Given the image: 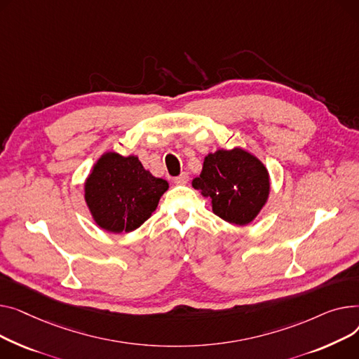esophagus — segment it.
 Instances as JSON below:
<instances>
[{
	"label": "esophagus",
	"mask_w": 359,
	"mask_h": 359,
	"mask_svg": "<svg viewBox=\"0 0 359 359\" xmlns=\"http://www.w3.org/2000/svg\"><path fill=\"white\" fill-rule=\"evenodd\" d=\"M175 184H187L188 182V174L187 172H181V175L174 178Z\"/></svg>",
	"instance_id": "esophagus-1"
}]
</instances>
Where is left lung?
Wrapping results in <instances>:
<instances>
[{
    "label": "left lung",
    "instance_id": "1",
    "mask_svg": "<svg viewBox=\"0 0 359 359\" xmlns=\"http://www.w3.org/2000/svg\"><path fill=\"white\" fill-rule=\"evenodd\" d=\"M193 187L212 200L213 213L245 226L254 220L269 196V175L264 163L241 147L219 149L204 158Z\"/></svg>",
    "mask_w": 359,
    "mask_h": 359
}]
</instances>
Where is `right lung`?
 Segmentation results:
<instances>
[{
    "mask_svg": "<svg viewBox=\"0 0 359 359\" xmlns=\"http://www.w3.org/2000/svg\"><path fill=\"white\" fill-rule=\"evenodd\" d=\"M86 203L97 226L111 231H132L156 210L168 181L146 171L137 156L105 152L86 181Z\"/></svg>",
    "mask_w": 359,
    "mask_h": 359,
    "instance_id": "add662e5",
    "label": "right lung"
}]
</instances>
